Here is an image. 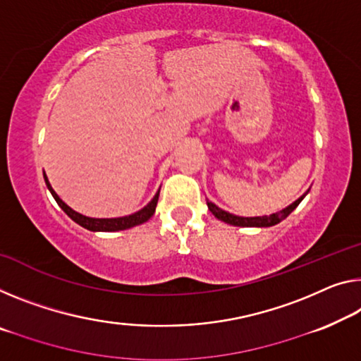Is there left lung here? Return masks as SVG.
<instances>
[{"label":"left lung","mask_w":361,"mask_h":361,"mask_svg":"<svg viewBox=\"0 0 361 361\" xmlns=\"http://www.w3.org/2000/svg\"><path fill=\"white\" fill-rule=\"evenodd\" d=\"M305 198V195H302L300 198L297 200V202H293L290 207H287L282 209L279 213H274V214H269V216H257V218H242V216H235V214H231L224 212V209H221L216 207L214 203L208 202L207 200V204H208V209L212 212L216 218L219 221H224L227 224H232V226H240V227H269V226H276L277 223H281L282 219H286L287 216H289L293 209L298 207V203L302 202Z\"/></svg>","instance_id":"8db88e82"}]
</instances>
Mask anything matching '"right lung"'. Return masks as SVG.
I'll return each mask as SVG.
<instances>
[{
	"label": "right lung",
	"instance_id": "right-lung-1",
	"mask_svg": "<svg viewBox=\"0 0 361 361\" xmlns=\"http://www.w3.org/2000/svg\"><path fill=\"white\" fill-rule=\"evenodd\" d=\"M45 182H47V187L49 188V192H51V195L54 197L56 203L61 207V209H63V212L68 214L72 221H75L77 224L85 227V229H88V231H99V232L124 231V229H130V227H134V226L147 223V221L154 214V208H157L158 197H159V190H158L157 195L153 197L152 202H149L145 208H142L140 212H137L130 216H124V218H113V219H97V218H87V216L77 213L72 208H69L68 204H66L63 200L56 195V192L53 190L51 185H49L47 176H45Z\"/></svg>",
	"mask_w": 361,
	"mask_h": 361
}]
</instances>
